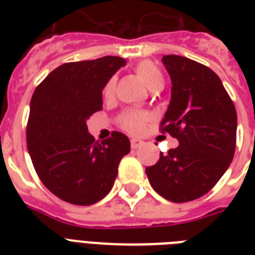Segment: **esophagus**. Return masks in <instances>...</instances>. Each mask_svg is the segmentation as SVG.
<instances>
[{
  "label": "esophagus",
  "mask_w": 255,
  "mask_h": 255,
  "mask_svg": "<svg viewBox=\"0 0 255 255\" xmlns=\"http://www.w3.org/2000/svg\"><path fill=\"white\" fill-rule=\"evenodd\" d=\"M143 144H144L143 140H139V139H132V140H131V147H132V149H136V148L141 147Z\"/></svg>",
  "instance_id": "34e87169"
}]
</instances>
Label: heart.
<instances>
[{
	"label": "heart",
	"instance_id": "obj_1",
	"mask_svg": "<svg viewBox=\"0 0 255 255\" xmlns=\"http://www.w3.org/2000/svg\"><path fill=\"white\" fill-rule=\"evenodd\" d=\"M135 71L137 77L147 85L148 88L151 90H160L164 85V77L159 67L151 61H141L139 62L135 67ZM116 87V79L111 78L110 81L106 83L103 90V94L106 98H111L115 92ZM147 120V116L139 112H128L122 118L120 124L124 129L132 132V133H140L144 129V123Z\"/></svg>",
	"mask_w": 255,
	"mask_h": 255
}]
</instances>
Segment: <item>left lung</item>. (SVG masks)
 <instances>
[{"label":"left lung","instance_id":"1","mask_svg":"<svg viewBox=\"0 0 255 255\" xmlns=\"http://www.w3.org/2000/svg\"><path fill=\"white\" fill-rule=\"evenodd\" d=\"M161 61L172 81L161 132L176 137L178 147L160 153L145 173L161 197L192 201L208 193L229 168L236 151L237 112L213 70L180 55H164Z\"/></svg>","mask_w":255,"mask_h":255}]
</instances>
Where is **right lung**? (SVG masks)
<instances>
[{"label":"right lung","instance_id":"right-lung-1","mask_svg":"<svg viewBox=\"0 0 255 255\" xmlns=\"http://www.w3.org/2000/svg\"><path fill=\"white\" fill-rule=\"evenodd\" d=\"M127 65L124 58L70 62L53 70L30 102L26 143L38 177L61 200L92 205L114 186L118 167L131 149L122 132L96 141L87 120L102 110V91Z\"/></svg>","mask_w":255,"mask_h":255}]
</instances>
